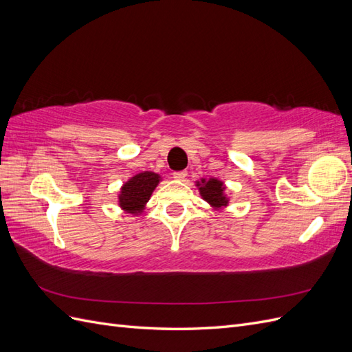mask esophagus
<instances>
[{"instance_id":"esophagus-1","label":"esophagus","mask_w":352,"mask_h":352,"mask_svg":"<svg viewBox=\"0 0 352 352\" xmlns=\"http://www.w3.org/2000/svg\"><path fill=\"white\" fill-rule=\"evenodd\" d=\"M186 176H188V172H185V170H180V172H175L173 173V177L176 180H184Z\"/></svg>"}]
</instances>
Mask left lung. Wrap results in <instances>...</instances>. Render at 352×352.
<instances>
[{
    "instance_id": "obj_1",
    "label": "left lung",
    "mask_w": 352,
    "mask_h": 352,
    "mask_svg": "<svg viewBox=\"0 0 352 352\" xmlns=\"http://www.w3.org/2000/svg\"><path fill=\"white\" fill-rule=\"evenodd\" d=\"M202 185L199 188V192L202 195V198L207 199L211 206L214 207H223L228 204L226 197L223 195V184L219 182L217 179H210V180H202Z\"/></svg>"
}]
</instances>
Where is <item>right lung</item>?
<instances>
[{"label":"right lung","mask_w":352,"mask_h":352,"mask_svg":"<svg viewBox=\"0 0 352 352\" xmlns=\"http://www.w3.org/2000/svg\"><path fill=\"white\" fill-rule=\"evenodd\" d=\"M158 177V175L151 172H144L133 176L122 188V194L119 197L120 207L129 212L142 211L145 202L150 199L153 190L160 182Z\"/></svg>","instance_id":"right-lung-1"}]
</instances>
